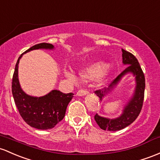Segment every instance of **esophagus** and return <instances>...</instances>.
I'll return each instance as SVG.
<instances>
[{"label": "esophagus", "mask_w": 160, "mask_h": 160, "mask_svg": "<svg viewBox=\"0 0 160 160\" xmlns=\"http://www.w3.org/2000/svg\"><path fill=\"white\" fill-rule=\"evenodd\" d=\"M87 94H88V91L85 89H80V90L77 92V96H85V95H87Z\"/></svg>", "instance_id": "1"}]
</instances>
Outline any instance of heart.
I'll list each match as a JSON object with an SVG mask.
<instances>
[{"mask_svg": "<svg viewBox=\"0 0 160 160\" xmlns=\"http://www.w3.org/2000/svg\"><path fill=\"white\" fill-rule=\"evenodd\" d=\"M105 65L102 63L92 64V65L83 68L79 71V76L84 80H93L99 78L102 79L107 75V71H104ZM64 75L71 80H75V77L68 71L64 72Z\"/></svg>", "mask_w": 160, "mask_h": 160, "instance_id": "obj_1", "label": "heart"}]
</instances>
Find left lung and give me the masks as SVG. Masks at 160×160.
Returning <instances> with one entry per match:
<instances>
[{"instance_id":"left-lung-1","label":"left lung","mask_w":160,"mask_h":160,"mask_svg":"<svg viewBox=\"0 0 160 160\" xmlns=\"http://www.w3.org/2000/svg\"><path fill=\"white\" fill-rule=\"evenodd\" d=\"M122 62L127 68L112 81L108 88L105 89H98L95 91V93L99 96L100 100L115 88L118 83L121 81V79L124 75L131 73L135 77V87L134 92L132 97L129 100L128 102L125 105L123 108L122 114L116 118H107L101 117L96 114L94 116L95 121L101 129L104 131H115L122 130L128 127L131 123L136 120L139 115L143 106V99H144V89H145V77L143 72L140 68L138 59L127 51L122 49Z\"/></svg>"}]
</instances>
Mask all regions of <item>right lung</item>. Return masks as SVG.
I'll return each mask as SVG.
<instances>
[{
  "label": "right lung",
  "mask_w": 160,
  "mask_h": 160,
  "mask_svg": "<svg viewBox=\"0 0 160 160\" xmlns=\"http://www.w3.org/2000/svg\"><path fill=\"white\" fill-rule=\"evenodd\" d=\"M36 49H54L49 43H40L33 45L19 57L16 64L13 80L12 93L15 104L21 117L31 127L39 130L53 128L65 115L68 103L73 97V93H63L61 91H51L41 97L29 96L21 89L18 79V64L22 54Z\"/></svg>",
  "instance_id": "obj_1"
}]
</instances>
